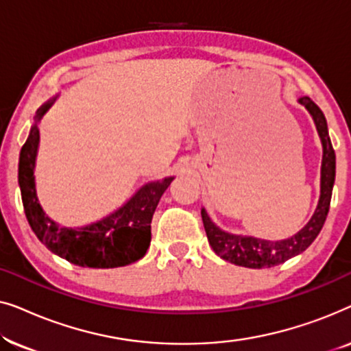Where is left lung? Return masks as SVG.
I'll return each instance as SVG.
<instances>
[{
    "label": "left lung",
    "mask_w": 351,
    "mask_h": 351,
    "mask_svg": "<svg viewBox=\"0 0 351 351\" xmlns=\"http://www.w3.org/2000/svg\"><path fill=\"white\" fill-rule=\"evenodd\" d=\"M299 102L313 117L321 142H323L324 155L323 166H321V196L318 208H316L310 222L299 233L287 239H282V241H265V239L252 237H237V234L225 233L215 227L210 222L206 210L201 209V217H203L204 230L206 234H208L210 247L223 261L232 262L234 265L246 268H270L289 261L291 257L304 252L315 241V238L318 237L321 228H323L326 217H328L335 180V153L328 134V123H326L324 114L318 105L311 102L310 97H302Z\"/></svg>",
    "instance_id": "8db88e82"
}]
</instances>
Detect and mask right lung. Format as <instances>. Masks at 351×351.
I'll return each mask as SVG.
<instances>
[{"mask_svg": "<svg viewBox=\"0 0 351 351\" xmlns=\"http://www.w3.org/2000/svg\"><path fill=\"white\" fill-rule=\"evenodd\" d=\"M51 104L47 102L38 110L36 119L45 114ZM40 132L36 126H33L19 158V185L23 210L38 239L51 252L78 267H124L145 256L152 239V217L161 195L174 177L142 186L123 208L99 222L83 228L59 227L43 213L36 198L33 167Z\"/></svg>", "mask_w": 351, "mask_h": 351, "instance_id": "obj_1", "label": "right lung"}]
</instances>
